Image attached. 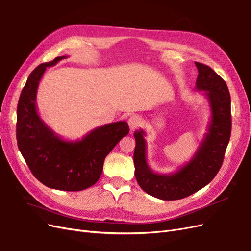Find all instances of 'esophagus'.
<instances>
[{
	"instance_id": "obj_1",
	"label": "esophagus",
	"mask_w": 251,
	"mask_h": 251,
	"mask_svg": "<svg viewBox=\"0 0 251 251\" xmlns=\"http://www.w3.org/2000/svg\"><path fill=\"white\" fill-rule=\"evenodd\" d=\"M142 124V119L140 116L138 115H133L128 118V126L131 129H135L136 127L139 126Z\"/></svg>"
}]
</instances>
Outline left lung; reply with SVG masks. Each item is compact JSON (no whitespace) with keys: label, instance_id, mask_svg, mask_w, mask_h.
Returning <instances> with one entry per match:
<instances>
[{"label":"left lung","instance_id":"8db88e82","mask_svg":"<svg viewBox=\"0 0 251 251\" xmlns=\"http://www.w3.org/2000/svg\"><path fill=\"white\" fill-rule=\"evenodd\" d=\"M196 90L204 91L211 108L206 133L192 159L174 174H155L146 161L145 132L134 133L135 176L143 191L163 201H176L208 185L222 165L231 132L230 96L226 83L211 67L195 62Z\"/></svg>","mask_w":251,"mask_h":251}]
</instances>
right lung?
Segmentation results:
<instances>
[{"label": "right lung", "mask_w": 251, "mask_h": 251, "mask_svg": "<svg viewBox=\"0 0 251 251\" xmlns=\"http://www.w3.org/2000/svg\"><path fill=\"white\" fill-rule=\"evenodd\" d=\"M66 56L42 63L34 70L17 105L16 139L19 150L33 176L49 188L81 191L99 180L105 158L129 132L126 122L96 127L81 140L67 141L40 118L36 107L38 85L47 67Z\"/></svg>", "instance_id": "add662e5"}]
</instances>
